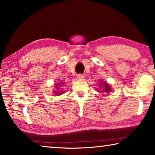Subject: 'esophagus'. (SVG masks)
<instances>
[{
    "label": "esophagus",
    "instance_id": "obj_1",
    "mask_svg": "<svg viewBox=\"0 0 155 155\" xmlns=\"http://www.w3.org/2000/svg\"><path fill=\"white\" fill-rule=\"evenodd\" d=\"M77 78H78L79 80H83V79H84V76H83V74H79L77 75Z\"/></svg>",
    "mask_w": 155,
    "mask_h": 155
}]
</instances>
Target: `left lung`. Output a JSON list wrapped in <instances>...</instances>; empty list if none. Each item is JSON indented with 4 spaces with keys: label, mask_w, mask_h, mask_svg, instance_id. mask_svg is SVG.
<instances>
[{
    "label": "left lung",
    "mask_w": 155,
    "mask_h": 155,
    "mask_svg": "<svg viewBox=\"0 0 155 155\" xmlns=\"http://www.w3.org/2000/svg\"><path fill=\"white\" fill-rule=\"evenodd\" d=\"M100 86H102V88L104 89V90L102 91H106V92H110V86L107 84L106 82H104L103 83H100ZM99 90V89H98Z\"/></svg>",
    "instance_id": "8db88e82"
}]
</instances>
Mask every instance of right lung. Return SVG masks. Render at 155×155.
Instances as JSON below:
<instances>
[{
	"instance_id": "obj_1",
	"label": "right lung",
	"mask_w": 155,
	"mask_h": 155,
	"mask_svg": "<svg viewBox=\"0 0 155 155\" xmlns=\"http://www.w3.org/2000/svg\"><path fill=\"white\" fill-rule=\"evenodd\" d=\"M62 85V83H60V85ZM56 87H57V89H58V84H56ZM55 93H57V91H56ZM61 94V92H58V93H57V94H58V95H60Z\"/></svg>"
}]
</instances>
